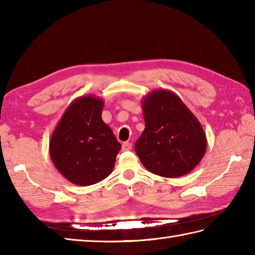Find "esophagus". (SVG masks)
Wrapping results in <instances>:
<instances>
[{"mask_svg":"<svg viewBox=\"0 0 255 255\" xmlns=\"http://www.w3.org/2000/svg\"><path fill=\"white\" fill-rule=\"evenodd\" d=\"M131 148H132V145L130 142H124L122 145L123 151H129V150H131Z\"/></svg>","mask_w":255,"mask_h":255,"instance_id":"34e87169","label":"esophagus"}]
</instances>
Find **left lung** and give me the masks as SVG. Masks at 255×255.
Listing matches in <instances>:
<instances>
[{
	"label": "left lung",
	"mask_w": 255,
	"mask_h": 255,
	"mask_svg": "<svg viewBox=\"0 0 255 255\" xmlns=\"http://www.w3.org/2000/svg\"><path fill=\"white\" fill-rule=\"evenodd\" d=\"M145 128L134 151L148 171L164 177L187 174L206 152L202 125L176 94L156 90L143 99Z\"/></svg>",
	"instance_id": "obj_1"
}]
</instances>
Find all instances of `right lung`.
<instances>
[{"label":"right lung","instance_id":"obj_1","mask_svg":"<svg viewBox=\"0 0 255 255\" xmlns=\"http://www.w3.org/2000/svg\"><path fill=\"white\" fill-rule=\"evenodd\" d=\"M104 101L82 96L64 112L53 131L49 153L53 164L73 184L89 186L104 180L115 166L122 145L103 122Z\"/></svg>","mask_w":255,"mask_h":255}]
</instances>
